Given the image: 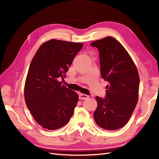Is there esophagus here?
Wrapping results in <instances>:
<instances>
[{"label": "esophagus", "mask_w": 159, "mask_h": 159, "mask_svg": "<svg viewBox=\"0 0 159 159\" xmlns=\"http://www.w3.org/2000/svg\"><path fill=\"white\" fill-rule=\"evenodd\" d=\"M87 98H89V95H85V94H83V93H80L79 94V99H87Z\"/></svg>", "instance_id": "1"}]
</instances>
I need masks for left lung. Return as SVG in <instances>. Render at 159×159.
Returning <instances> with one entry per match:
<instances>
[{
	"label": "left lung",
	"mask_w": 159,
	"mask_h": 159,
	"mask_svg": "<svg viewBox=\"0 0 159 159\" xmlns=\"http://www.w3.org/2000/svg\"><path fill=\"white\" fill-rule=\"evenodd\" d=\"M99 52L101 74L109 82L105 99L96 97L94 120L101 128L120 129L128 123L138 100L140 78L124 46L110 36L91 43Z\"/></svg>",
	"instance_id": "8db88e82"
}]
</instances>
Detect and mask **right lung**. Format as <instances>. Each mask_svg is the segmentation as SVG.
I'll return each mask as SVG.
<instances>
[{
    "label": "right lung",
    "mask_w": 159,
    "mask_h": 159,
    "mask_svg": "<svg viewBox=\"0 0 159 159\" xmlns=\"http://www.w3.org/2000/svg\"><path fill=\"white\" fill-rule=\"evenodd\" d=\"M83 46L58 39L43 43L35 53L24 88L27 106L37 123L54 130L66 125L79 101L77 93L62 84L73 59Z\"/></svg>",
    "instance_id": "obj_1"
}]
</instances>
